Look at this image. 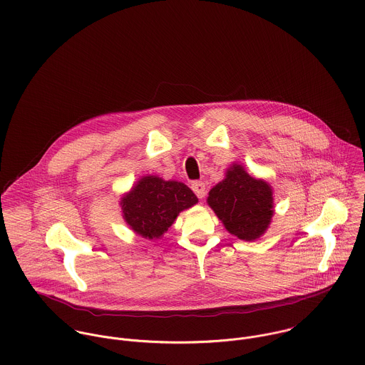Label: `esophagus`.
<instances>
[{
	"label": "esophagus",
	"mask_w": 365,
	"mask_h": 365,
	"mask_svg": "<svg viewBox=\"0 0 365 365\" xmlns=\"http://www.w3.org/2000/svg\"><path fill=\"white\" fill-rule=\"evenodd\" d=\"M191 188H192V191L195 192V195L200 198V200H202L204 197H205V191H207V188H205V184L202 182V181H194L192 184H191Z\"/></svg>",
	"instance_id": "obj_1"
}]
</instances>
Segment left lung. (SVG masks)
Segmentation results:
<instances>
[{"mask_svg":"<svg viewBox=\"0 0 365 365\" xmlns=\"http://www.w3.org/2000/svg\"><path fill=\"white\" fill-rule=\"evenodd\" d=\"M208 205L236 237L253 242L268 229L274 215L271 185L250 177L242 164H233L225 180L209 191Z\"/></svg>","mask_w":365,"mask_h":365,"instance_id":"8db88e82","label":"left lung"}]
</instances>
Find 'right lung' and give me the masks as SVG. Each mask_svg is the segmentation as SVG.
<instances>
[{
  "label": "right lung",
  "mask_w": 365,
  "mask_h": 365,
  "mask_svg": "<svg viewBox=\"0 0 365 365\" xmlns=\"http://www.w3.org/2000/svg\"><path fill=\"white\" fill-rule=\"evenodd\" d=\"M198 202L197 195L182 182L164 181L156 175L142 177L120 198L125 222L146 239H160L178 213Z\"/></svg>",
  "instance_id": "obj_1"
}]
</instances>
